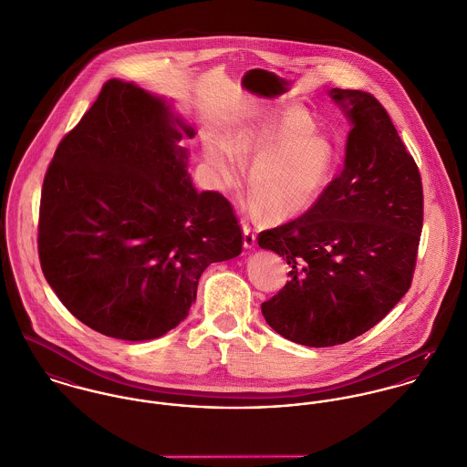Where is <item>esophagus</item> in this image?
<instances>
[{
	"label": "esophagus",
	"mask_w": 467,
	"mask_h": 467,
	"mask_svg": "<svg viewBox=\"0 0 467 467\" xmlns=\"http://www.w3.org/2000/svg\"><path fill=\"white\" fill-rule=\"evenodd\" d=\"M243 244H244V248H248V250H252V248L257 246V235H255V232H254L248 224L243 226Z\"/></svg>",
	"instance_id": "obj_1"
}]
</instances>
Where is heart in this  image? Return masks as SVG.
<instances>
[{"instance_id":"heart-1","label":"heart","mask_w":467,"mask_h":467,"mask_svg":"<svg viewBox=\"0 0 467 467\" xmlns=\"http://www.w3.org/2000/svg\"><path fill=\"white\" fill-rule=\"evenodd\" d=\"M333 141L313 131L302 109L266 111L224 138L204 143V160L223 185H234L243 161H254L248 192L276 219L295 217L320 198L334 167Z\"/></svg>"}]
</instances>
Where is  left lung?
I'll return each instance as SVG.
<instances>
[{"mask_svg": "<svg viewBox=\"0 0 467 467\" xmlns=\"http://www.w3.org/2000/svg\"><path fill=\"white\" fill-rule=\"evenodd\" d=\"M348 120L343 169L304 215L259 234L289 265L261 306L275 333L333 347L381 322L410 289L422 230V183L389 113L368 93L333 88Z\"/></svg>", "mask_w": 467, "mask_h": 467, "instance_id": "1", "label": "left lung"}]
</instances>
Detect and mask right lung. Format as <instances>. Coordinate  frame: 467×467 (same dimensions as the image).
<instances>
[{"label": "right lung", "mask_w": 467, "mask_h": 467, "mask_svg": "<svg viewBox=\"0 0 467 467\" xmlns=\"http://www.w3.org/2000/svg\"><path fill=\"white\" fill-rule=\"evenodd\" d=\"M171 100L111 78L63 138L43 183L39 259L67 311L97 333L154 339L189 317L201 273L237 257L230 202L198 192L194 138Z\"/></svg>", "instance_id": "1"}]
</instances>
